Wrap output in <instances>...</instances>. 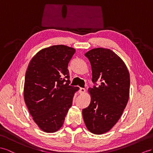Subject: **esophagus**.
I'll list each match as a JSON object with an SVG mask.
<instances>
[{"instance_id": "34e87169", "label": "esophagus", "mask_w": 153, "mask_h": 153, "mask_svg": "<svg viewBox=\"0 0 153 153\" xmlns=\"http://www.w3.org/2000/svg\"><path fill=\"white\" fill-rule=\"evenodd\" d=\"M79 92L80 94H83L85 92V88H79Z\"/></svg>"}]
</instances>
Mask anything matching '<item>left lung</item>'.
Returning a JSON list of instances; mask_svg holds the SVG:
<instances>
[{
    "instance_id": "left-lung-1",
    "label": "left lung",
    "mask_w": 153,
    "mask_h": 153,
    "mask_svg": "<svg viewBox=\"0 0 153 153\" xmlns=\"http://www.w3.org/2000/svg\"><path fill=\"white\" fill-rule=\"evenodd\" d=\"M85 56L91 62L94 86L88 88L91 101L82 113L88 130L102 134L117 122L126 107L130 76L124 62L110 49L94 48Z\"/></svg>"
}]
</instances>
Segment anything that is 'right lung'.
<instances>
[{"label":"right lung","instance_id":"right-lung-1","mask_svg":"<svg viewBox=\"0 0 153 153\" xmlns=\"http://www.w3.org/2000/svg\"><path fill=\"white\" fill-rule=\"evenodd\" d=\"M75 52L65 45L42 49L26 70L25 101L35 122L46 132H54L62 127L78 90L70 85L68 70Z\"/></svg>","mask_w":153,"mask_h":153}]
</instances>
